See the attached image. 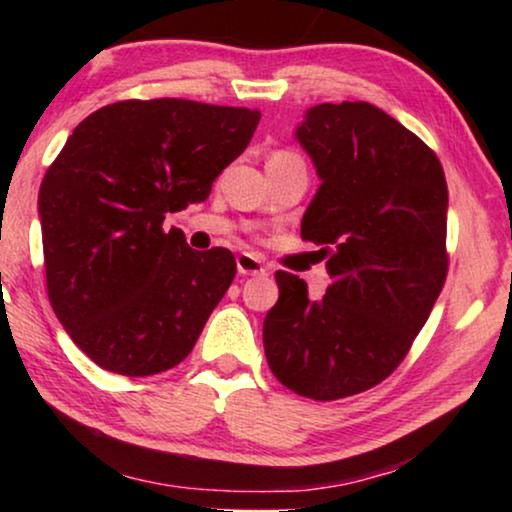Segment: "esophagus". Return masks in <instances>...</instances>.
Listing matches in <instances>:
<instances>
[{"instance_id":"esophagus-1","label":"esophagus","mask_w":512,"mask_h":512,"mask_svg":"<svg viewBox=\"0 0 512 512\" xmlns=\"http://www.w3.org/2000/svg\"><path fill=\"white\" fill-rule=\"evenodd\" d=\"M237 272H240V275H251V277L268 275L265 265L258 261L254 254H240V256H237Z\"/></svg>"}]
</instances>
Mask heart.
I'll use <instances>...</instances> for the list:
<instances>
[{"instance_id":"1","label":"heart","mask_w":512,"mask_h":512,"mask_svg":"<svg viewBox=\"0 0 512 512\" xmlns=\"http://www.w3.org/2000/svg\"><path fill=\"white\" fill-rule=\"evenodd\" d=\"M270 160L272 163H293V160H300V156L293 151H277V153H272ZM300 163H303V160H300Z\"/></svg>"}]
</instances>
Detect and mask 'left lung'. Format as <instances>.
Here are the masks:
<instances>
[{
	"label": "left lung",
	"mask_w": 512,
	"mask_h": 512,
	"mask_svg": "<svg viewBox=\"0 0 512 512\" xmlns=\"http://www.w3.org/2000/svg\"><path fill=\"white\" fill-rule=\"evenodd\" d=\"M296 139L321 179L300 235L331 286L310 300L279 270L263 347L286 389L338 401L394 373L429 319L447 277V184L436 153L368 102L307 109Z\"/></svg>",
	"instance_id": "obj_1"
}]
</instances>
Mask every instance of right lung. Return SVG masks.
<instances>
[{
  "instance_id": "1",
  "label": "right lung",
  "mask_w": 512,
  "mask_h": 512,
  "mask_svg": "<svg viewBox=\"0 0 512 512\" xmlns=\"http://www.w3.org/2000/svg\"><path fill=\"white\" fill-rule=\"evenodd\" d=\"M261 111L125 100L76 125L39 188L48 300L97 366L128 377L191 354L235 277V256L195 251L167 212L209 198Z\"/></svg>"
}]
</instances>
